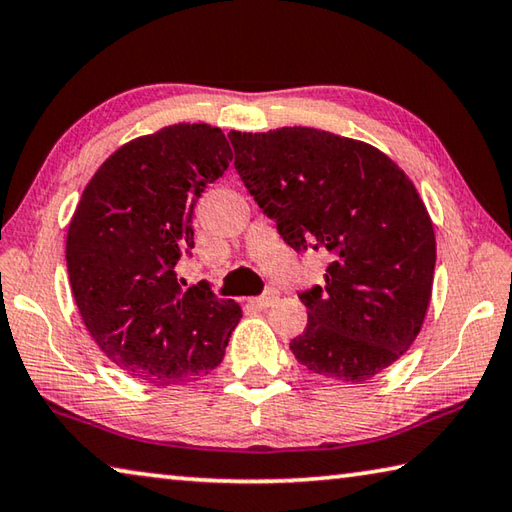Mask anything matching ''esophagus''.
Segmentation results:
<instances>
[{
  "label": "esophagus",
  "mask_w": 512,
  "mask_h": 512,
  "mask_svg": "<svg viewBox=\"0 0 512 512\" xmlns=\"http://www.w3.org/2000/svg\"><path fill=\"white\" fill-rule=\"evenodd\" d=\"M277 298H280V293L271 289V291H266L264 296H259V298H250V300H248V305H250V307H255V309H268V307H273V305H275Z\"/></svg>",
  "instance_id": "34e87169"
}]
</instances>
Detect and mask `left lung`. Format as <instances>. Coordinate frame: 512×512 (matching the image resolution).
I'll return each mask as SVG.
<instances>
[{"label": "left lung", "mask_w": 512, "mask_h": 512, "mask_svg": "<svg viewBox=\"0 0 512 512\" xmlns=\"http://www.w3.org/2000/svg\"><path fill=\"white\" fill-rule=\"evenodd\" d=\"M235 167L291 248H325V287L300 293L302 366L361 384L402 357L427 316L436 235L413 180L366 142L320 128L228 133Z\"/></svg>", "instance_id": "1"}]
</instances>
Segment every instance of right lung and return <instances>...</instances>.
<instances>
[{
    "label": "right lung",
    "mask_w": 512,
    "mask_h": 512,
    "mask_svg": "<svg viewBox=\"0 0 512 512\" xmlns=\"http://www.w3.org/2000/svg\"><path fill=\"white\" fill-rule=\"evenodd\" d=\"M230 162L221 128L164 126L119 146L69 221L65 259L83 323L115 366L149 384L205 377L241 318L235 300L205 284L183 291L173 271L194 248L196 201Z\"/></svg>",
    "instance_id": "1"
}]
</instances>
